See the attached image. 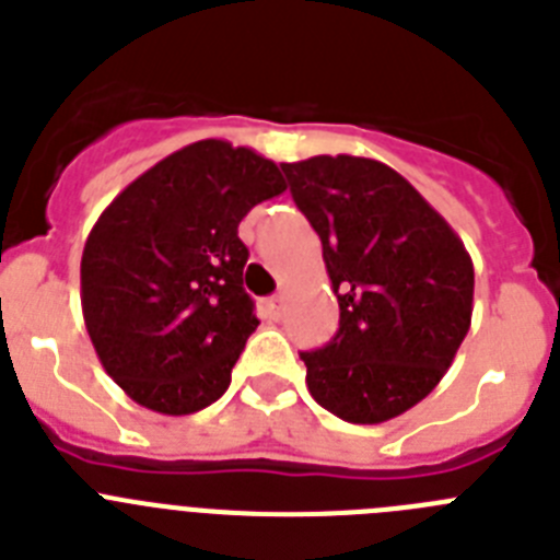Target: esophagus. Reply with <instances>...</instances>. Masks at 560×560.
Returning <instances> with one entry per match:
<instances>
[{"label": "esophagus", "instance_id": "34e87169", "mask_svg": "<svg viewBox=\"0 0 560 560\" xmlns=\"http://www.w3.org/2000/svg\"><path fill=\"white\" fill-rule=\"evenodd\" d=\"M283 308H285V294H277V296H271L269 300V311H271V316H283Z\"/></svg>", "mask_w": 560, "mask_h": 560}]
</instances>
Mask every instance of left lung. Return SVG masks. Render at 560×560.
Here are the masks:
<instances>
[{
    "mask_svg": "<svg viewBox=\"0 0 560 560\" xmlns=\"http://www.w3.org/2000/svg\"><path fill=\"white\" fill-rule=\"evenodd\" d=\"M280 167L339 300L334 339L300 353L305 384L348 423L398 418L438 387L471 328V255L384 162L339 153Z\"/></svg>",
    "mask_w": 560,
    "mask_h": 560,
    "instance_id": "left-lung-1",
    "label": "left lung"
}]
</instances>
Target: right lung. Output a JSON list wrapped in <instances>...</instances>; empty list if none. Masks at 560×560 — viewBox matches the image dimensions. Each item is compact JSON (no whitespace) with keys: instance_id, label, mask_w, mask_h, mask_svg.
<instances>
[{"instance_id":"add662e5","label":"right lung","mask_w":560,"mask_h":560,"mask_svg":"<svg viewBox=\"0 0 560 560\" xmlns=\"http://www.w3.org/2000/svg\"><path fill=\"white\" fill-rule=\"evenodd\" d=\"M283 190L271 160L201 140L101 212L81 257L83 323L103 370L140 407L190 415L226 393L257 328L237 224Z\"/></svg>"}]
</instances>
